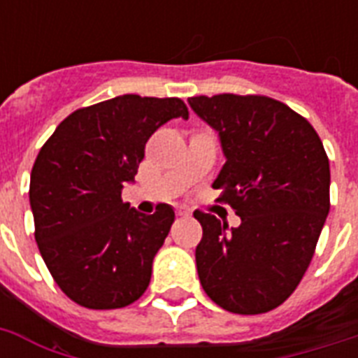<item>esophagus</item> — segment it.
<instances>
[{"instance_id":"obj_1","label":"esophagus","mask_w":358,"mask_h":358,"mask_svg":"<svg viewBox=\"0 0 358 358\" xmlns=\"http://www.w3.org/2000/svg\"><path fill=\"white\" fill-rule=\"evenodd\" d=\"M176 215H178V217H189L191 212L189 210H185V208H178V210H176Z\"/></svg>"}]
</instances>
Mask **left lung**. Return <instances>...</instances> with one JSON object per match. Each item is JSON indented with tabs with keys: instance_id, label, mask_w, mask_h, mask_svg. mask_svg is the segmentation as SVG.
I'll return each instance as SVG.
<instances>
[{
	"instance_id": "obj_1",
	"label": "left lung",
	"mask_w": 358,
	"mask_h": 358,
	"mask_svg": "<svg viewBox=\"0 0 358 358\" xmlns=\"http://www.w3.org/2000/svg\"><path fill=\"white\" fill-rule=\"evenodd\" d=\"M219 135L227 157L213 182L241 224L215 215L202 224L196 271L208 297L234 314H262L294 294L310 264L329 215L331 171L310 122L267 96L187 100Z\"/></svg>"
}]
</instances>
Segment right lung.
I'll return each instance as SVG.
<instances>
[{
    "label": "right lung",
    "instance_id": "right-lung-1",
    "mask_svg": "<svg viewBox=\"0 0 358 358\" xmlns=\"http://www.w3.org/2000/svg\"><path fill=\"white\" fill-rule=\"evenodd\" d=\"M187 119L180 98L122 94L69 115L42 146L31 171L35 239L57 286L85 308L131 305L150 284L174 210L145 215L122 189L145 145L171 119Z\"/></svg>",
    "mask_w": 358,
    "mask_h": 358
}]
</instances>
